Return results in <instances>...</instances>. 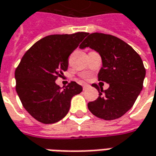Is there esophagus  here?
<instances>
[{
    "instance_id": "esophagus-1",
    "label": "esophagus",
    "mask_w": 156,
    "mask_h": 156,
    "mask_svg": "<svg viewBox=\"0 0 156 156\" xmlns=\"http://www.w3.org/2000/svg\"><path fill=\"white\" fill-rule=\"evenodd\" d=\"M89 84H87V83H84V84H83V89H86L87 88H89Z\"/></svg>"
}]
</instances>
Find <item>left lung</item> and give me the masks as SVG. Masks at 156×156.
<instances>
[{
	"instance_id": "obj_1",
	"label": "left lung",
	"mask_w": 156,
	"mask_h": 156,
	"mask_svg": "<svg viewBox=\"0 0 156 156\" xmlns=\"http://www.w3.org/2000/svg\"><path fill=\"white\" fill-rule=\"evenodd\" d=\"M89 47L101 55L102 67L98 73L100 81L109 83L108 89L93 83L99 90L97 100L89 102L91 113L104 120L122 116L132 108L143 89L145 68L139 55L123 40L101 34H89L80 49Z\"/></svg>"
}]
</instances>
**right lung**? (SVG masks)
Segmentation results:
<instances>
[{
    "instance_id": "obj_1",
    "label": "right lung",
    "mask_w": 156,
    "mask_h": 156,
    "mask_svg": "<svg viewBox=\"0 0 156 156\" xmlns=\"http://www.w3.org/2000/svg\"><path fill=\"white\" fill-rule=\"evenodd\" d=\"M88 33L52 34L41 39L23 56L15 71L16 90L25 110L44 124L59 122L72 98L83 88L76 82L62 89L55 80L67 70L68 57Z\"/></svg>"
}]
</instances>
